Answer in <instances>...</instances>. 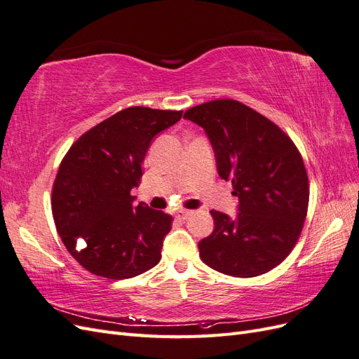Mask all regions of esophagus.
Listing matches in <instances>:
<instances>
[{
  "label": "esophagus",
  "instance_id": "obj_1",
  "mask_svg": "<svg viewBox=\"0 0 359 359\" xmlns=\"http://www.w3.org/2000/svg\"><path fill=\"white\" fill-rule=\"evenodd\" d=\"M190 214H191V211H189V210H181V211H178V212H177V219H180V220H186Z\"/></svg>",
  "mask_w": 359,
  "mask_h": 359
}]
</instances>
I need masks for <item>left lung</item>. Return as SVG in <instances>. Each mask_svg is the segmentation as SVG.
I'll return each instance as SVG.
<instances>
[{
    "mask_svg": "<svg viewBox=\"0 0 359 359\" xmlns=\"http://www.w3.org/2000/svg\"><path fill=\"white\" fill-rule=\"evenodd\" d=\"M214 149L217 172L232 182L238 214L211 211L214 231L199 256L219 273L256 277L283 262L297 244L309 208V178L292 139L236 100H212L186 111Z\"/></svg>",
    "mask_w": 359,
    "mask_h": 359,
    "instance_id": "obj_1",
    "label": "left lung"
}]
</instances>
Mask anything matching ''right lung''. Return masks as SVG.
Listing matches in <instances>:
<instances>
[{
  "instance_id": "1",
  "label": "right lung",
  "mask_w": 359,
  "mask_h": 359,
  "mask_svg": "<svg viewBox=\"0 0 359 359\" xmlns=\"http://www.w3.org/2000/svg\"><path fill=\"white\" fill-rule=\"evenodd\" d=\"M182 111L133 106L82 135L62 158L52 189L58 235L78 262L95 276L123 280L156 266L172 215L133 205L142 161L156 135ZM83 241L87 247L77 250Z\"/></svg>"
}]
</instances>
